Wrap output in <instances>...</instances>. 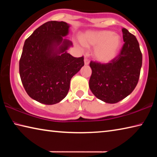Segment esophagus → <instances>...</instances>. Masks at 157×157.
<instances>
[{"label":"esophagus","mask_w":157,"mask_h":157,"mask_svg":"<svg viewBox=\"0 0 157 157\" xmlns=\"http://www.w3.org/2000/svg\"><path fill=\"white\" fill-rule=\"evenodd\" d=\"M89 63V60L87 59V58H84V64L88 65Z\"/></svg>","instance_id":"esophagus-1"}]
</instances>
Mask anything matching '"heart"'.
Wrapping results in <instances>:
<instances>
[{
    "label": "heart",
    "instance_id": "heart-1",
    "mask_svg": "<svg viewBox=\"0 0 157 157\" xmlns=\"http://www.w3.org/2000/svg\"><path fill=\"white\" fill-rule=\"evenodd\" d=\"M81 43L95 46V58L102 62H109L118 55L122 41L121 36L111 31H88L81 37Z\"/></svg>",
    "mask_w": 157,
    "mask_h": 157
}]
</instances>
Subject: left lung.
Wrapping results in <instances>:
<instances>
[{
    "label": "left lung",
    "instance_id": "1",
    "mask_svg": "<svg viewBox=\"0 0 157 157\" xmlns=\"http://www.w3.org/2000/svg\"><path fill=\"white\" fill-rule=\"evenodd\" d=\"M122 32L124 44L118 56L107 63L90 62V89L98 99L110 104L122 100L134 91L142 66V53L136 36L125 28Z\"/></svg>",
    "mask_w": 157,
    "mask_h": 157
}]
</instances>
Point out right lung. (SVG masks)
I'll return each instance as SVG.
<instances>
[{"label":"right lung","mask_w":157,"mask_h":157,"mask_svg":"<svg viewBox=\"0 0 157 157\" xmlns=\"http://www.w3.org/2000/svg\"><path fill=\"white\" fill-rule=\"evenodd\" d=\"M69 25L45 23L26 39L19 61V74L29 96L45 105L59 102L67 95L71 79L84 65V57L66 52L72 42L63 39Z\"/></svg>","instance_id":"obj_1"}]
</instances>
